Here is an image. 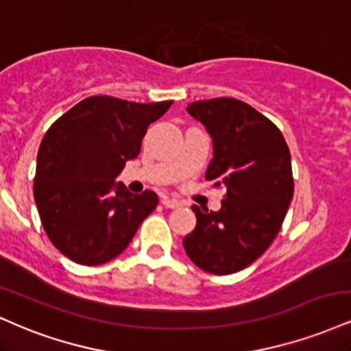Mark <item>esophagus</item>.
Here are the masks:
<instances>
[{"instance_id": "34e87169", "label": "esophagus", "mask_w": 351, "mask_h": 351, "mask_svg": "<svg viewBox=\"0 0 351 351\" xmlns=\"http://www.w3.org/2000/svg\"><path fill=\"white\" fill-rule=\"evenodd\" d=\"M162 204L165 206V208H168V209H175V208H178L180 206V202L176 201V199H171V197H162Z\"/></svg>"}]
</instances>
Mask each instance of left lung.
<instances>
[{
    "label": "left lung",
    "mask_w": 351,
    "mask_h": 351,
    "mask_svg": "<svg viewBox=\"0 0 351 351\" xmlns=\"http://www.w3.org/2000/svg\"><path fill=\"white\" fill-rule=\"evenodd\" d=\"M213 138L206 180L227 189L221 209L193 206L196 227L183 239L196 267L213 274L247 268L271 245L293 199L291 154L281 130L250 104L216 98L188 104Z\"/></svg>",
    "instance_id": "8db88e82"
}]
</instances>
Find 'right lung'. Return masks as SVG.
Returning a JSON list of instances; mask_svg holds the SVG:
<instances>
[{
	"label": "right lung",
	"mask_w": 351,
	"mask_h": 351,
	"mask_svg": "<svg viewBox=\"0 0 351 351\" xmlns=\"http://www.w3.org/2000/svg\"><path fill=\"white\" fill-rule=\"evenodd\" d=\"M171 103L90 96L45 132L34 199L50 242L66 258L86 267L111 261L157 208L154 191L132 194L116 178L125 162L141 154L147 128Z\"/></svg>",
	"instance_id": "add662e5"
}]
</instances>
